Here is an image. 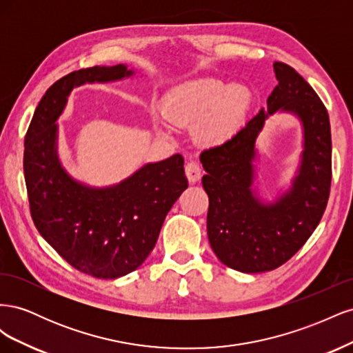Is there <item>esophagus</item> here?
Instances as JSON below:
<instances>
[{
    "mask_svg": "<svg viewBox=\"0 0 353 353\" xmlns=\"http://www.w3.org/2000/svg\"><path fill=\"white\" fill-rule=\"evenodd\" d=\"M185 175L190 181V184H196L201 176V168L197 162H188L185 166Z\"/></svg>",
    "mask_w": 353,
    "mask_h": 353,
    "instance_id": "esophagus-1",
    "label": "esophagus"
}]
</instances>
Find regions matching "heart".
<instances>
[{"label": "heart", "instance_id": "obj_1", "mask_svg": "<svg viewBox=\"0 0 353 353\" xmlns=\"http://www.w3.org/2000/svg\"><path fill=\"white\" fill-rule=\"evenodd\" d=\"M248 95L239 87L216 79H194L178 85L162 104L165 119L178 126H191L193 140L201 147L227 143L241 125Z\"/></svg>", "mask_w": 353, "mask_h": 353}]
</instances>
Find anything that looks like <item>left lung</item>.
I'll return each mask as SVG.
<instances>
[{
  "instance_id": "8db88e82",
  "label": "left lung",
  "mask_w": 353,
  "mask_h": 353,
  "mask_svg": "<svg viewBox=\"0 0 353 353\" xmlns=\"http://www.w3.org/2000/svg\"><path fill=\"white\" fill-rule=\"evenodd\" d=\"M274 72L279 85L266 100V112L253 116L227 143L200 154L210 248L223 265L248 274L279 268L302 248L324 215L331 185L325 105L292 66L275 61ZM279 110L301 119L304 152L291 190L268 205L251 191L254 143L265 117Z\"/></svg>"
}]
</instances>
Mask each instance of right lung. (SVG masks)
I'll list each match as a JSON object with an SVG mask.
<instances>
[{
    "label": "right lung",
    "mask_w": 353,
    "mask_h": 353,
    "mask_svg": "<svg viewBox=\"0 0 353 353\" xmlns=\"http://www.w3.org/2000/svg\"><path fill=\"white\" fill-rule=\"evenodd\" d=\"M125 65L74 70L41 99L25 137L23 170L30 216L47 243L74 270L113 280L135 271L154 249L170 208L188 187L184 157L147 163L122 183L87 187L57 156L56 121L74 87L131 77Z\"/></svg>",
    "instance_id": "add662e5"
}]
</instances>
